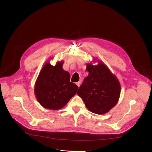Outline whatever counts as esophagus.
<instances>
[{
    "instance_id": "obj_1",
    "label": "esophagus",
    "mask_w": 152,
    "mask_h": 152,
    "mask_svg": "<svg viewBox=\"0 0 152 152\" xmlns=\"http://www.w3.org/2000/svg\"><path fill=\"white\" fill-rule=\"evenodd\" d=\"M80 83H81L80 81H79V82H76V84L77 85V86H78V87H79V86H80Z\"/></svg>"
}]
</instances>
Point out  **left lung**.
<instances>
[{
    "mask_svg": "<svg viewBox=\"0 0 152 152\" xmlns=\"http://www.w3.org/2000/svg\"><path fill=\"white\" fill-rule=\"evenodd\" d=\"M95 60H93L94 62ZM86 64L89 72L77 93L91 112L102 115L109 112L117 103L121 85L117 77L102 61Z\"/></svg>",
    "mask_w": 152,
    "mask_h": 152,
    "instance_id": "8db88e82",
    "label": "left lung"
}]
</instances>
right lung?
Returning a JSON list of instances; mask_svg holds the SVG:
<instances>
[{
    "instance_id": "add662e5",
    "label": "right lung",
    "mask_w": 152,
    "mask_h": 152,
    "mask_svg": "<svg viewBox=\"0 0 152 152\" xmlns=\"http://www.w3.org/2000/svg\"><path fill=\"white\" fill-rule=\"evenodd\" d=\"M63 64V61H58L53 66L48 61L36 80L35 95L39 104L46 109H61L78 90V86L70 81V73L62 69Z\"/></svg>"
}]
</instances>
